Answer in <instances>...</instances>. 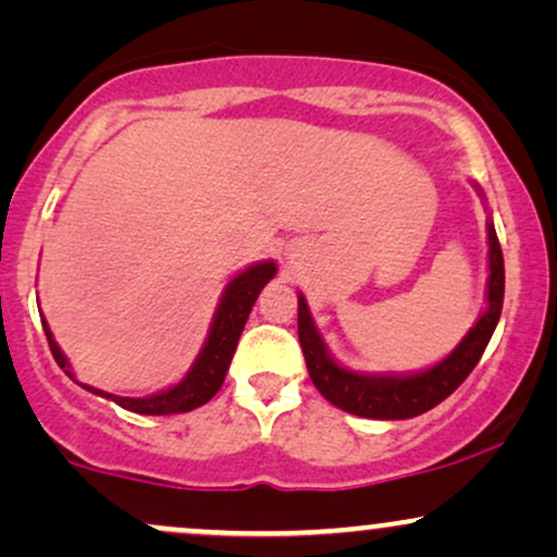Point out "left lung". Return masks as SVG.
<instances>
[{
    "mask_svg": "<svg viewBox=\"0 0 557 557\" xmlns=\"http://www.w3.org/2000/svg\"><path fill=\"white\" fill-rule=\"evenodd\" d=\"M482 194V190H479ZM490 243V277H487V309L476 319V324L466 332L461 343L447 354L443 361L424 372L413 374H359L345 369L330 356L327 345L319 335L314 319H311L309 304L298 293V341L304 348L306 369L319 393L332 406L363 419H413L419 413L443 403L447 395L456 393V387L474 372L487 348L492 332L497 327V319L503 311L505 293V267L500 240H497L495 225L487 222Z\"/></svg>",
    "mask_w": 557,
    "mask_h": 557,
    "instance_id": "8db88e82",
    "label": "left lung"
}]
</instances>
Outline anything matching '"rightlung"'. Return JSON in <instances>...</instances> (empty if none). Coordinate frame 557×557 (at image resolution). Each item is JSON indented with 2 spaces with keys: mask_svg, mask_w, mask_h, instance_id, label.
Wrapping results in <instances>:
<instances>
[{
  "mask_svg": "<svg viewBox=\"0 0 557 557\" xmlns=\"http://www.w3.org/2000/svg\"><path fill=\"white\" fill-rule=\"evenodd\" d=\"M277 274V264L274 261H259V264H251L248 270H243L240 274H235L230 280L225 290H222L220 306H216L214 319H212V327H209L207 343H203L201 354L196 356L194 367L188 369V374L183 376L177 385H172L162 393L154 395H146V398H123V395H112L104 393V389H96L83 385L91 393L101 395V398H110L123 406L125 411L133 413H144V417H168V413H185V411H194V408L203 406L216 395V389L222 387L225 382V374L230 369V361H233L235 354V345L240 341V332L246 327V319L251 314L253 304H257L261 287H264L270 280ZM44 332H47V341L49 348H52L54 361L65 369L67 376L75 374L70 372V363L67 356L62 354L60 345H57L52 330L49 324L44 322Z\"/></svg>",
  "mask_w": 557,
  "mask_h": 557,
  "instance_id": "obj_1",
  "label": "right lung"
}]
</instances>
